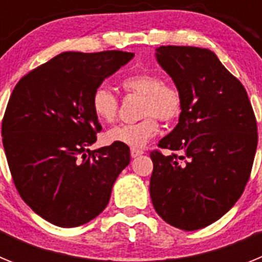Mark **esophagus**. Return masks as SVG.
<instances>
[{
	"mask_svg": "<svg viewBox=\"0 0 262 262\" xmlns=\"http://www.w3.org/2000/svg\"><path fill=\"white\" fill-rule=\"evenodd\" d=\"M143 154H144V152H143L142 149H138V148H131V157H138Z\"/></svg>",
	"mask_w": 262,
	"mask_h": 262,
	"instance_id": "1",
	"label": "esophagus"
}]
</instances>
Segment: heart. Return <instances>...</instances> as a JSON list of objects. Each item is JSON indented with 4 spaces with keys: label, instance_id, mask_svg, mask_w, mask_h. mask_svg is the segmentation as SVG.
Returning <instances> with one entry per match:
<instances>
[{
    "label": "heart",
    "instance_id": "heart-1",
    "mask_svg": "<svg viewBox=\"0 0 262 262\" xmlns=\"http://www.w3.org/2000/svg\"><path fill=\"white\" fill-rule=\"evenodd\" d=\"M120 86L126 94L142 96L139 105V115L142 118L135 123L119 124L106 133L108 143L123 144L138 148L147 144L157 133L159 122L165 124L174 123L181 117L184 97L174 84L165 82L159 73L139 72L124 78ZM92 108L101 122L111 123L119 111V99L110 88L101 85L93 92Z\"/></svg>",
    "mask_w": 262,
    "mask_h": 262
}]
</instances>
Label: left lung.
Returning <instances> with one entry per match:
<instances>
[{
  "label": "left lung",
  "mask_w": 262,
  "mask_h": 262,
  "mask_svg": "<svg viewBox=\"0 0 262 262\" xmlns=\"http://www.w3.org/2000/svg\"><path fill=\"white\" fill-rule=\"evenodd\" d=\"M156 59L184 97L178 124L151 152L152 203L166 223L194 231L221 219L242 196L258 134L247 90L214 52L163 46Z\"/></svg>",
  "instance_id": "obj_1"
}]
</instances>
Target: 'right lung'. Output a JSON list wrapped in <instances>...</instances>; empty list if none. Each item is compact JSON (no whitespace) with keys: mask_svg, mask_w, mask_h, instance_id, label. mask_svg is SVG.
Returning a JSON list of instances; mask_svg holds the SVG:
<instances>
[{"mask_svg":"<svg viewBox=\"0 0 262 262\" xmlns=\"http://www.w3.org/2000/svg\"><path fill=\"white\" fill-rule=\"evenodd\" d=\"M134 57L123 51L62 52L23 76L2 119V144L22 200L59 227H77L107 206L129 148L90 151L101 124L93 92Z\"/></svg>","mask_w":262,"mask_h":262,"instance_id":"add662e5","label":"right lung"}]
</instances>
